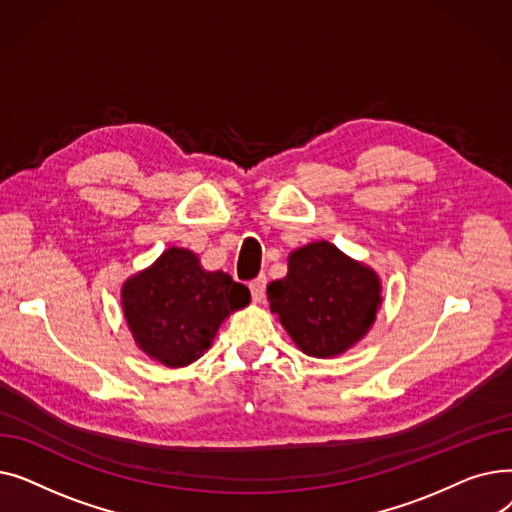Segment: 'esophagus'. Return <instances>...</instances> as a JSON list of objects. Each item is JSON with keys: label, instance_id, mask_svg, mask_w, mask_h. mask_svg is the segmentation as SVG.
Wrapping results in <instances>:
<instances>
[{"label": "esophagus", "instance_id": "obj_1", "mask_svg": "<svg viewBox=\"0 0 512 512\" xmlns=\"http://www.w3.org/2000/svg\"><path fill=\"white\" fill-rule=\"evenodd\" d=\"M265 284H267V278H265V276H259V278H255V280L249 284L255 303H263V299H265Z\"/></svg>", "mask_w": 512, "mask_h": 512}]
</instances>
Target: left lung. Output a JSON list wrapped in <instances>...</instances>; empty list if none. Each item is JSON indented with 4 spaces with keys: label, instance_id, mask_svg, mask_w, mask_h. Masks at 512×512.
<instances>
[{
    "label": "left lung",
    "instance_id": "1",
    "mask_svg": "<svg viewBox=\"0 0 512 512\" xmlns=\"http://www.w3.org/2000/svg\"><path fill=\"white\" fill-rule=\"evenodd\" d=\"M272 313L315 359H332L359 344L382 307V280L373 267L315 240L288 255V274L267 286Z\"/></svg>",
    "mask_w": 512,
    "mask_h": 512
}]
</instances>
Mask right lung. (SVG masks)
Segmentation results:
<instances>
[{"label":"right lung","mask_w":512,"mask_h":512,"mask_svg":"<svg viewBox=\"0 0 512 512\" xmlns=\"http://www.w3.org/2000/svg\"><path fill=\"white\" fill-rule=\"evenodd\" d=\"M251 292L197 253L170 247L122 284V313L141 351L166 367H186L213 344L224 319L245 309Z\"/></svg>","instance_id":"obj_1"}]
</instances>
